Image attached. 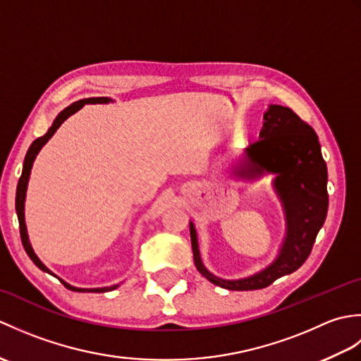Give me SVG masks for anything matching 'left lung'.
<instances>
[{"mask_svg":"<svg viewBox=\"0 0 361 361\" xmlns=\"http://www.w3.org/2000/svg\"><path fill=\"white\" fill-rule=\"evenodd\" d=\"M267 173L274 176L271 185L286 217V237L278 256L260 271L240 279L211 273L202 260L194 221H189L195 267L214 286L237 291L268 287L307 260L324 225L329 208L326 161L315 130L288 106L268 105L259 140L231 167L234 178L245 181H256Z\"/></svg>","mask_w":361,"mask_h":361,"instance_id":"left-lung-1","label":"left lung"}]
</instances>
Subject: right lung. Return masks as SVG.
<instances>
[{
	"label": "right lung",
	"mask_w": 361,
	"mask_h": 361,
	"mask_svg": "<svg viewBox=\"0 0 361 361\" xmlns=\"http://www.w3.org/2000/svg\"><path fill=\"white\" fill-rule=\"evenodd\" d=\"M113 102V99L110 97H88V99H80V101L71 104L70 106H66V109L63 111H60L57 114V118L54 119L52 126L49 127L48 132H46V135H43L42 137H37V140L30 144V147L26 153V158H25V163H23V172H21V176L18 180V186H17V197H15V209H17V216H18V224H20V235H21V242H23V247H25L27 256L30 257V260L40 268L42 271L44 273H49L52 276L54 274L48 267H46L40 259H38V256L35 255V251L32 248V245H30L29 242V235H27V228H26V221H25V202H26V190H27V183H29V176H30V171H32V166H34V161L38 155V152H40L43 149V145L48 142L52 135L57 132V128L63 124V122L71 116V114H74L75 111H79L83 105L87 104H110ZM56 278H59V276H56ZM60 279V278H59ZM62 281L63 286L66 288H70L73 291H93V293H104V291H111L114 288L119 287V283H114V286H110V287H97V288H80V287H74L71 286V283L65 282L63 279Z\"/></svg>",
	"instance_id": "obj_1"
}]
</instances>
